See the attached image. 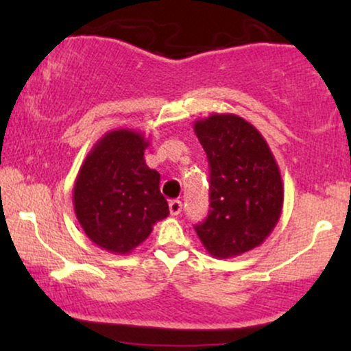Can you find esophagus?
I'll return each mask as SVG.
<instances>
[{
	"label": "esophagus",
	"mask_w": 351,
	"mask_h": 351,
	"mask_svg": "<svg viewBox=\"0 0 351 351\" xmlns=\"http://www.w3.org/2000/svg\"><path fill=\"white\" fill-rule=\"evenodd\" d=\"M169 213L171 215H179L182 213V201L172 199L169 203Z\"/></svg>",
	"instance_id": "esophagus-1"
}]
</instances>
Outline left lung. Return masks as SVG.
Masks as SVG:
<instances>
[{
  "mask_svg": "<svg viewBox=\"0 0 351 351\" xmlns=\"http://www.w3.org/2000/svg\"><path fill=\"white\" fill-rule=\"evenodd\" d=\"M209 162V214L195 225L210 256L228 258L261 246L281 215L282 180L262 134L237 114L195 123Z\"/></svg>",
  "mask_w": 351,
  "mask_h": 351,
  "instance_id": "obj_1",
  "label": "left lung"
}]
</instances>
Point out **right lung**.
<instances>
[{
  "label": "right lung",
  "instance_id": "obj_1",
  "mask_svg": "<svg viewBox=\"0 0 351 351\" xmlns=\"http://www.w3.org/2000/svg\"><path fill=\"white\" fill-rule=\"evenodd\" d=\"M148 145L141 132L118 129L105 134L81 165L75 214L90 241L105 251L131 252L169 215L160 172L143 160Z\"/></svg>",
  "mask_w": 351,
  "mask_h": 351
}]
</instances>
